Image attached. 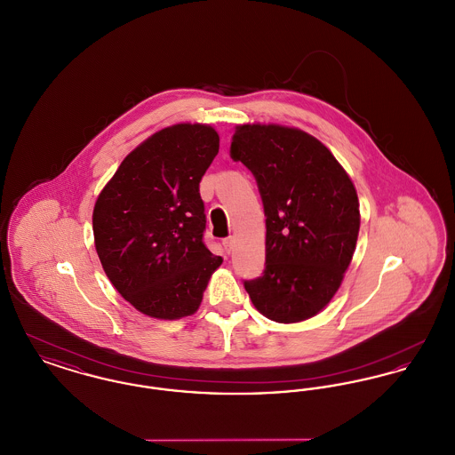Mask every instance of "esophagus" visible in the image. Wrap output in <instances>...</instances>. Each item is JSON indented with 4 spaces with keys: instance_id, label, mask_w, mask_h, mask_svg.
Returning <instances> with one entry per match:
<instances>
[{
    "instance_id": "34e87169",
    "label": "esophagus",
    "mask_w": 455,
    "mask_h": 455,
    "mask_svg": "<svg viewBox=\"0 0 455 455\" xmlns=\"http://www.w3.org/2000/svg\"><path fill=\"white\" fill-rule=\"evenodd\" d=\"M234 245H235V237L230 235V237L223 238V247H225L228 252L234 249Z\"/></svg>"
}]
</instances>
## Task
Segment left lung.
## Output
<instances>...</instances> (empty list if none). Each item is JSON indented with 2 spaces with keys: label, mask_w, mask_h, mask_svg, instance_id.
<instances>
[{
  "label": "left lung",
  "mask_w": 455,
  "mask_h": 455,
  "mask_svg": "<svg viewBox=\"0 0 455 455\" xmlns=\"http://www.w3.org/2000/svg\"><path fill=\"white\" fill-rule=\"evenodd\" d=\"M230 155L258 180L266 217V269L243 282L260 314L302 323L339 290L360 232L353 180L317 138L280 124H240Z\"/></svg>",
  "instance_id": "obj_1"
}]
</instances>
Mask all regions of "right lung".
Segmentation results:
<instances>
[{"mask_svg": "<svg viewBox=\"0 0 455 455\" xmlns=\"http://www.w3.org/2000/svg\"><path fill=\"white\" fill-rule=\"evenodd\" d=\"M220 148L210 124L156 131L121 162L93 206L100 264L141 314L175 321L199 308L223 259L203 242L201 177Z\"/></svg>", "mask_w": 455, "mask_h": 455, "instance_id": "add662e5", "label": "right lung"}]
</instances>
